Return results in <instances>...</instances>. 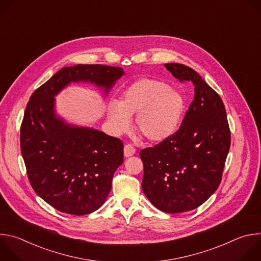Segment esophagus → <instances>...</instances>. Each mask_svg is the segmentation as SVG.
I'll use <instances>...</instances> for the list:
<instances>
[{
    "label": "esophagus",
    "mask_w": 261,
    "mask_h": 261,
    "mask_svg": "<svg viewBox=\"0 0 261 261\" xmlns=\"http://www.w3.org/2000/svg\"><path fill=\"white\" fill-rule=\"evenodd\" d=\"M134 154H135V148H134V146H133L132 144H126V145L124 146V156H125L126 158L131 157V156H133Z\"/></svg>",
    "instance_id": "obj_1"
}]
</instances>
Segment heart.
I'll use <instances>...</instances> for the list:
<instances>
[{
	"mask_svg": "<svg viewBox=\"0 0 261 261\" xmlns=\"http://www.w3.org/2000/svg\"><path fill=\"white\" fill-rule=\"evenodd\" d=\"M184 109V97L166 83L140 79L124 91L118 103L109 104L108 124L114 133L122 134L136 114V130L147 140L159 142L175 132Z\"/></svg>",
	"mask_w": 261,
	"mask_h": 261,
	"instance_id": "1",
	"label": "heart"
}]
</instances>
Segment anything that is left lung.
Here are the masks:
<instances>
[{"label": "left lung", "mask_w": 261, "mask_h": 261, "mask_svg": "<svg viewBox=\"0 0 261 261\" xmlns=\"http://www.w3.org/2000/svg\"><path fill=\"white\" fill-rule=\"evenodd\" d=\"M179 82H191L194 99L179 129L140 151L141 187L158 210L174 214L194 210L215 193L221 182L230 147L224 103L192 68L165 64Z\"/></svg>", "instance_id": "1"}]
</instances>
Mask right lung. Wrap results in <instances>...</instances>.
<instances>
[{"label": "right lung", "mask_w": 261, "mask_h": 261, "mask_svg": "<svg viewBox=\"0 0 261 261\" xmlns=\"http://www.w3.org/2000/svg\"><path fill=\"white\" fill-rule=\"evenodd\" d=\"M124 75L121 67H64L37 89L20 127V150L32 188L56 210L70 215L97 211L124 162L121 139L102 131L73 126L58 117L55 97L71 83H91L105 95Z\"/></svg>", "instance_id": "obj_1"}]
</instances>
